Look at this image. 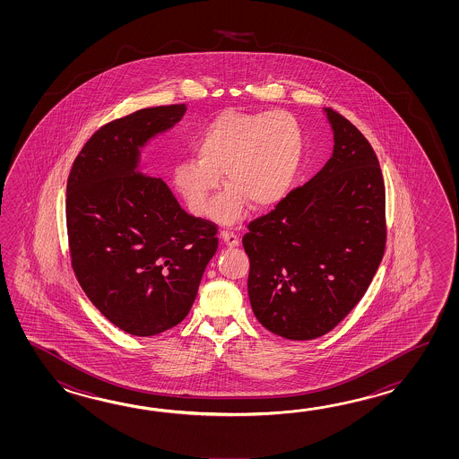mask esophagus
I'll use <instances>...</instances> for the list:
<instances>
[{
	"label": "esophagus",
	"instance_id": "esophagus-1",
	"mask_svg": "<svg viewBox=\"0 0 459 459\" xmlns=\"http://www.w3.org/2000/svg\"><path fill=\"white\" fill-rule=\"evenodd\" d=\"M221 238H223V241H225L226 246H230V247H236V246H239V236H238V234H234L233 231H223V233H221Z\"/></svg>",
	"mask_w": 459,
	"mask_h": 459
}]
</instances>
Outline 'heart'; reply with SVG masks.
Segmentation results:
<instances>
[{
    "instance_id": "heart-1",
    "label": "heart",
    "mask_w": 459,
    "mask_h": 459,
    "mask_svg": "<svg viewBox=\"0 0 459 459\" xmlns=\"http://www.w3.org/2000/svg\"><path fill=\"white\" fill-rule=\"evenodd\" d=\"M192 151L172 167L177 192L194 215L205 216L225 174L230 190L213 215L233 223L247 202L269 208L287 195L302 162V127L287 111L225 109L194 137Z\"/></svg>"
}]
</instances>
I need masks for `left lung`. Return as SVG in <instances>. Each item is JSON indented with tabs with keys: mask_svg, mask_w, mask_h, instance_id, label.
Listing matches in <instances>:
<instances>
[{
	"mask_svg": "<svg viewBox=\"0 0 459 459\" xmlns=\"http://www.w3.org/2000/svg\"><path fill=\"white\" fill-rule=\"evenodd\" d=\"M326 115L332 159L243 236L254 315L295 342L320 338L344 320L371 285L387 241L377 156L350 119L330 108Z\"/></svg>",
	"mask_w": 459,
	"mask_h": 459,
	"instance_id": "left-lung-1",
	"label": "left lung"
}]
</instances>
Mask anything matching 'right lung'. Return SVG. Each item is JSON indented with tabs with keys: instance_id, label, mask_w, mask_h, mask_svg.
Returning <instances> with one entry per match:
<instances>
[{
	"instance_id": "1",
	"label": "right lung",
	"mask_w": 459,
	"mask_h": 459,
	"mask_svg": "<svg viewBox=\"0 0 459 459\" xmlns=\"http://www.w3.org/2000/svg\"><path fill=\"white\" fill-rule=\"evenodd\" d=\"M186 105L144 108L95 131L67 180L72 269L90 302L133 336L166 332L195 302L218 226L188 215L162 178L139 170V147Z\"/></svg>"
}]
</instances>
